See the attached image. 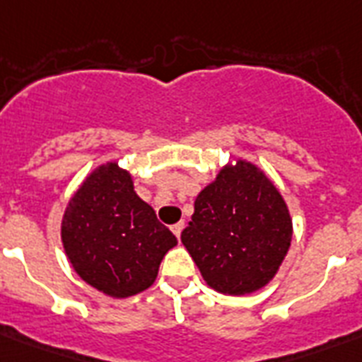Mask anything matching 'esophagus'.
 <instances>
[{"instance_id":"34e87169","label":"esophagus","mask_w":362,"mask_h":362,"mask_svg":"<svg viewBox=\"0 0 362 362\" xmlns=\"http://www.w3.org/2000/svg\"><path fill=\"white\" fill-rule=\"evenodd\" d=\"M182 229H184V221H178V223H175V226L170 227V231L175 233V235H176V238H180V233H182Z\"/></svg>"}]
</instances>
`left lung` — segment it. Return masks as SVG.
Masks as SVG:
<instances>
[{"instance_id": "1", "label": "left lung", "mask_w": 362, "mask_h": 362, "mask_svg": "<svg viewBox=\"0 0 362 362\" xmlns=\"http://www.w3.org/2000/svg\"><path fill=\"white\" fill-rule=\"evenodd\" d=\"M293 220L274 182L247 159L223 165L195 199L182 231L204 281L223 295L264 287L286 259Z\"/></svg>"}]
</instances>
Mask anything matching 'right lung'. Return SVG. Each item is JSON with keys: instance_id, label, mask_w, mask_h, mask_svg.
I'll return each mask as SVG.
<instances>
[{"instance_id": "add662e5", "label": "right lung", "mask_w": 362, "mask_h": 362, "mask_svg": "<svg viewBox=\"0 0 362 362\" xmlns=\"http://www.w3.org/2000/svg\"><path fill=\"white\" fill-rule=\"evenodd\" d=\"M62 244L88 286L107 297L127 298L152 286L161 259L178 240L136 195L129 170L107 161L69 199Z\"/></svg>"}]
</instances>
